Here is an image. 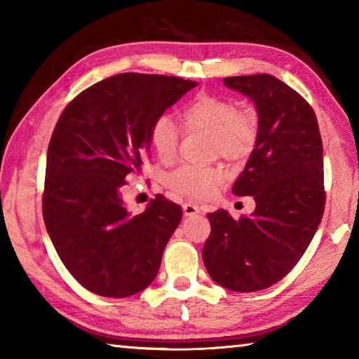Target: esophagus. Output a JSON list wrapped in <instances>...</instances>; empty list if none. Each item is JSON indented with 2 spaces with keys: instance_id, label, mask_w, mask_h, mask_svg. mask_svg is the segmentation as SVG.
Listing matches in <instances>:
<instances>
[{
  "instance_id": "obj_1",
  "label": "esophagus",
  "mask_w": 359,
  "mask_h": 359,
  "mask_svg": "<svg viewBox=\"0 0 359 359\" xmlns=\"http://www.w3.org/2000/svg\"><path fill=\"white\" fill-rule=\"evenodd\" d=\"M182 209H184V215L185 217H193V215H198L199 214V209L194 204H191V203H185L184 205H182Z\"/></svg>"
}]
</instances>
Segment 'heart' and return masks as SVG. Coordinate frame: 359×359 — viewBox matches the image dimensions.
<instances>
[{
  "label": "heart",
  "instance_id": "1",
  "mask_svg": "<svg viewBox=\"0 0 359 359\" xmlns=\"http://www.w3.org/2000/svg\"><path fill=\"white\" fill-rule=\"evenodd\" d=\"M188 131L210 133V155L229 161H242L252 155L258 141V115L242 109L233 101L214 95H199L182 111ZM179 128L168 115L158 117L150 128V144L161 161H172L177 155ZM224 180L223 169L217 166L184 165L166 177L172 193L188 199L208 198Z\"/></svg>",
  "mask_w": 359,
  "mask_h": 359
}]
</instances>
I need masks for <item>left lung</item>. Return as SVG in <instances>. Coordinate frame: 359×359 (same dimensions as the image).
I'll use <instances>...</instances> for the list:
<instances>
[{"label": "left lung", "instance_id": "obj_1", "mask_svg": "<svg viewBox=\"0 0 359 359\" xmlns=\"http://www.w3.org/2000/svg\"><path fill=\"white\" fill-rule=\"evenodd\" d=\"M258 112V141L234 182L236 196H253L250 217L208 214L204 266L215 283L250 293L288 274L317 233L325 212L323 145L311 104L271 74L224 77Z\"/></svg>", "mask_w": 359, "mask_h": 359}]
</instances>
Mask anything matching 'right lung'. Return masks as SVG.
I'll use <instances>...</instances> for the list:
<instances>
[{
    "label": "right lung",
    "mask_w": 359,
    "mask_h": 359,
    "mask_svg": "<svg viewBox=\"0 0 359 359\" xmlns=\"http://www.w3.org/2000/svg\"><path fill=\"white\" fill-rule=\"evenodd\" d=\"M196 82L125 72L77 95L48 144L42 214L72 277L106 297L136 294L155 280L182 220L165 196L131 215L121 199L130 172L150 150V128Z\"/></svg>",
    "instance_id": "add662e5"
}]
</instances>
